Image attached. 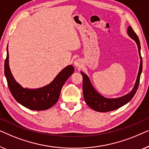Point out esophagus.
Wrapping results in <instances>:
<instances>
[{
    "label": "esophagus",
    "instance_id": "1",
    "mask_svg": "<svg viewBox=\"0 0 149 149\" xmlns=\"http://www.w3.org/2000/svg\"><path fill=\"white\" fill-rule=\"evenodd\" d=\"M74 64L76 68H79V67L82 65V62H81V61L80 59H79L78 58V59H76L74 61Z\"/></svg>",
    "mask_w": 149,
    "mask_h": 149
}]
</instances>
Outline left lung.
<instances>
[{"label":"left lung","instance_id":"1","mask_svg":"<svg viewBox=\"0 0 149 149\" xmlns=\"http://www.w3.org/2000/svg\"><path fill=\"white\" fill-rule=\"evenodd\" d=\"M127 33L129 36L132 39H133L136 43L138 49V54H139L140 58L139 70H138L136 80L135 84L132 90L129 93L118 98H110L104 97V96L100 95L98 92L96 91V89L92 84L89 77L84 72H80L83 77L82 88L84 100L86 103L92 109L95 110L96 111L108 112L117 109L124 104H127L129 101H130V100L134 97V96L136 93L140 82V75H141L142 70V60L141 55H140V43L136 33L134 32L131 26H129L127 28Z\"/></svg>","mask_w":149,"mask_h":149}]
</instances>
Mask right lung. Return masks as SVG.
Wrapping results in <instances>:
<instances>
[{
	"label": "right lung",
	"mask_w": 149,
	"mask_h": 149,
	"mask_svg": "<svg viewBox=\"0 0 149 149\" xmlns=\"http://www.w3.org/2000/svg\"><path fill=\"white\" fill-rule=\"evenodd\" d=\"M74 72L72 65L61 71L49 84L38 88H24L14 78L9 64V51L5 61V75L11 95L20 104L34 111H43L52 107L58 101L63 86Z\"/></svg>",
	"instance_id": "1"
}]
</instances>
